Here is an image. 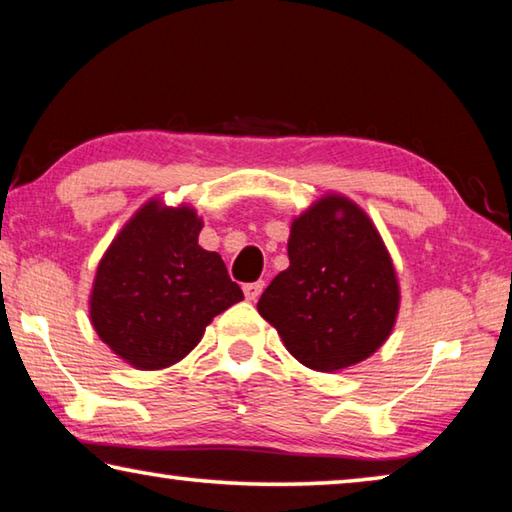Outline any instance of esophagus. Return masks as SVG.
Here are the masks:
<instances>
[{
	"instance_id": "34e87169",
	"label": "esophagus",
	"mask_w": 512,
	"mask_h": 512,
	"mask_svg": "<svg viewBox=\"0 0 512 512\" xmlns=\"http://www.w3.org/2000/svg\"><path fill=\"white\" fill-rule=\"evenodd\" d=\"M262 291H264V282H248V284H244V296L250 302H255L259 296H262Z\"/></svg>"
}]
</instances>
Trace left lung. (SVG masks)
I'll list each match as a JSON object with an SVG mask.
<instances>
[{
  "instance_id": "1",
  "label": "left lung",
  "mask_w": 512,
  "mask_h": 512,
  "mask_svg": "<svg viewBox=\"0 0 512 512\" xmlns=\"http://www.w3.org/2000/svg\"><path fill=\"white\" fill-rule=\"evenodd\" d=\"M400 284L368 214L327 194L291 223L289 268L257 311L302 366L336 372L368 359L391 336Z\"/></svg>"
}]
</instances>
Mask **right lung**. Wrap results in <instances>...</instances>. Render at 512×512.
Listing matches in <instances>:
<instances>
[{"instance_id": "obj_1", "label": "right lung", "mask_w": 512, "mask_h": 512, "mask_svg": "<svg viewBox=\"0 0 512 512\" xmlns=\"http://www.w3.org/2000/svg\"><path fill=\"white\" fill-rule=\"evenodd\" d=\"M201 228L194 207L149 201L101 257L90 296L92 325L135 368L178 363L214 316L244 300L221 255L198 246Z\"/></svg>"}]
</instances>
